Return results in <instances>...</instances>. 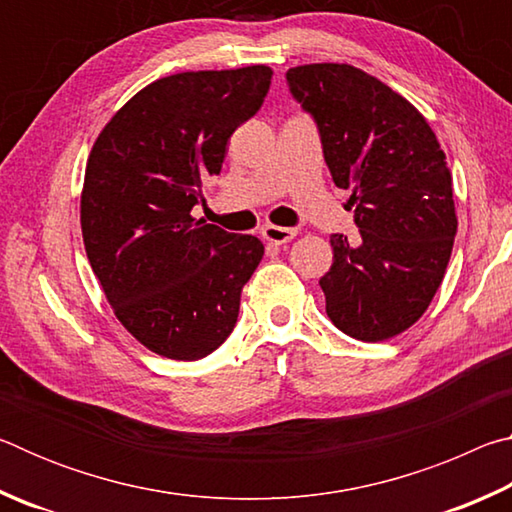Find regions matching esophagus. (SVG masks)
<instances>
[{
	"label": "esophagus",
	"instance_id": "esophagus-1",
	"mask_svg": "<svg viewBox=\"0 0 512 512\" xmlns=\"http://www.w3.org/2000/svg\"><path fill=\"white\" fill-rule=\"evenodd\" d=\"M296 235H298L296 228H282V225H266L262 230V237L268 241V244H275V246L287 244V241H291Z\"/></svg>",
	"mask_w": 512,
	"mask_h": 512
}]
</instances>
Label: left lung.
Segmentation results:
<instances>
[{"instance_id":"left-lung-1","label":"left lung","mask_w":512,"mask_h":512,"mask_svg":"<svg viewBox=\"0 0 512 512\" xmlns=\"http://www.w3.org/2000/svg\"><path fill=\"white\" fill-rule=\"evenodd\" d=\"M289 92L318 128L336 187L352 189L357 239L332 235L320 277L332 323L377 343L409 329L436 296L456 237L452 173L418 110L352 65L291 67Z\"/></svg>"}]
</instances>
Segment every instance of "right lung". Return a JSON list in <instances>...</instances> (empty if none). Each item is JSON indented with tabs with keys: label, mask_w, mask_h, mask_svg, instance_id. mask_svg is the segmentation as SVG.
<instances>
[{
	"label": "right lung",
	"mask_w": 512,
	"mask_h": 512,
	"mask_svg": "<svg viewBox=\"0 0 512 512\" xmlns=\"http://www.w3.org/2000/svg\"><path fill=\"white\" fill-rule=\"evenodd\" d=\"M271 76L266 65L167 76L137 92L92 146L85 253L119 323L162 357L196 361L219 348L262 262L257 237L196 221L192 210Z\"/></svg>",
	"instance_id": "1"
}]
</instances>
